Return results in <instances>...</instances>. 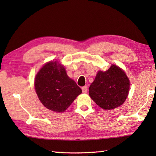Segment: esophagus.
<instances>
[{"label": "esophagus", "instance_id": "1", "mask_svg": "<svg viewBox=\"0 0 156 156\" xmlns=\"http://www.w3.org/2000/svg\"><path fill=\"white\" fill-rule=\"evenodd\" d=\"M82 92H83V93H87V92H88L87 86H84V87H82Z\"/></svg>", "mask_w": 156, "mask_h": 156}]
</instances>
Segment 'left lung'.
Instances as JSON below:
<instances>
[{"instance_id": "obj_1", "label": "left lung", "mask_w": 156, "mask_h": 156, "mask_svg": "<svg viewBox=\"0 0 156 156\" xmlns=\"http://www.w3.org/2000/svg\"><path fill=\"white\" fill-rule=\"evenodd\" d=\"M129 85L125 73L118 66L112 65L106 72H98L89 87V95L99 107L111 110L125 101Z\"/></svg>"}]
</instances>
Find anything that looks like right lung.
I'll list each match as a JSON object with an SVG mask.
<instances>
[{"mask_svg":"<svg viewBox=\"0 0 156 156\" xmlns=\"http://www.w3.org/2000/svg\"><path fill=\"white\" fill-rule=\"evenodd\" d=\"M35 88L41 103L49 110L58 112L66 111L82 93L81 88L56 61L43 66L35 77Z\"/></svg>","mask_w":156,"mask_h":156,"instance_id":"right-lung-1","label":"right lung"}]
</instances>
